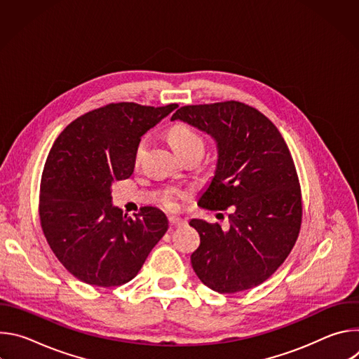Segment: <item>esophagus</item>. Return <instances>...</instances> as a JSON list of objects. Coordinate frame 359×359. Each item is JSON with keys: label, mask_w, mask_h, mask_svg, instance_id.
<instances>
[{"label": "esophagus", "mask_w": 359, "mask_h": 359, "mask_svg": "<svg viewBox=\"0 0 359 359\" xmlns=\"http://www.w3.org/2000/svg\"><path fill=\"white\" fill-rule=\"evenodd\" d=\"M169 224H170V227H180L184 224V222L177 217H169Z\"/></svg>", "instance_id": "34e87169"}]
</instances>
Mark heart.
<instances>
[{
  "instance_id": "heart-1",
  "label": "heart",
  "mask_w": 359,
  "mask_h": 359,
  "mask_svg": "<svg viewBox=\"0 0 359 359\" xmlns=\"http://www.w3.org/2000/svg\"><path fill=\"white\" fill-rule=\"evenodd\" d=\"M169 142L172 144V147L177 151V153H182V151H186L189 149H193V147H203V137L189 125L186 123H176L173 125L170 129H169ZM146 146H147V139L142 137L136 147H135V155H133V161L137 165L143 156V153L146 150ZM184 197V193L176 190V189H169L162 201H163V206L168 208V209H176L177 208V198H182Z\"/></svg>"
}]
</instances>
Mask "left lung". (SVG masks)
I'll use <instances>...</instances> for the list:
<instances>
[{
  "instance_id": "8db88e82",
  "label": "left lung",
  "mask_w": 359,
  "mask_h": 359,
  "mask_svg": "<svg viewBox=\"0 0 359 359\" xmlns=\"http://www.w3.org/2000/svg\"><path fill=\"white\" fill-rule=\"evenodd\" d=\"M180 119L212 135L216 175L198 198L208 210H231L229 230L193 219L200 245L191 267L220 294L257 287L285 262L301 229L302 201L290 149L276 125L238 100L179 108Z\"/></svg>"
}]
</instances>
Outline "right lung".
Instances as JSON below:
<instances>
[{"mask_svg":"<svg viewBox=\"0 0 359 359\" xmlns=\"http://www.w3.org/2000/svg\"><path fill=\"white\" fill-rule=\"evenodd\" d=\"M176 107L108 104L71 122L50 147L39 186L41 227L78 280L97 287L130 281L165 236L163 212L144 206L128 217L112 206L111 186L132 176L140 136Z\"/></svg>","mask_w":359,"mask_h":359,"instance_id":"right-lung-1","label":"right lung"}]
</instances>
